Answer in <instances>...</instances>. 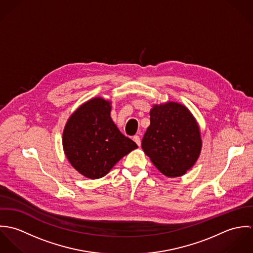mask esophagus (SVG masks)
<instances>
[{
	"label": "esophagus",
	"mask_w": 253,
	"mask_h": 253,
	"mask_svg": "<svg viewBox=\"0 0 253 253\" xmlns=\"http://www.w3.org/2000/svg\"><path fill=\"white\" fill-rule=\"evenodd\" d=\"M133 141H134L136 144L138 145V146L141 145V141H140L139 135H134V136H133Z\"/></svg>",
	"instance_id": "obj_1"
}]
</instances>
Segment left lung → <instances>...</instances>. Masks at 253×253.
Instances as JSON below:
<instances>
[{"label":"left lung","mask_w":253,"mask_h":253,"mask_svg":"<svg viewBox=\"0 0 253 253\" xmlns=\"http://www.w3.org/2000/svg\"><path fill=\"white\" fill-rule=\"evenodd\" d=\"M142 149L155 167L166 176L185 174L199 158L200 129L185 106L169 102L155 105L150 112V126L142 139Z\"/></svg>","instance_id":"1"}]
</instances>
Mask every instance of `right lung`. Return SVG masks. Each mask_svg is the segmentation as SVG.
Masks as SVG:
<instances>
[{"mask_svg":"<svg viewBox=\"0 0 253 253\" xmlns=\"http://www.w3.org/2000/svg\"><path fill=\"white\" fill-rule=\"evenodd\" d=\"M110 102L96 97L78 109L63 132L65 155L74 169L90 179L103 177L137 145L126 137L110 117Z\"/></svg>","mask_w":253,"mask_h":253,"instance_id":"1","label":"right lung"}]
</instances>
